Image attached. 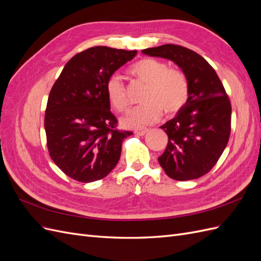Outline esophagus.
I'll return each mask as SVG.
<instances>
[{
    "label": "esophagus",
    "instance_id": "obj_1",
    "mask_svg": "<svg viewBox=\"0 0 261 261\" xmlns=\"http://www.w3.org/2000/svg\"><path fill=\"white\" fill-rule=\"evenodd\" d=\"M148 130H149L148 128H137V129H135V134L138 136H144L148 133Z\"/></svg>",
    "mask_w": 261,
    "mask_h": 261
}]
</instances>
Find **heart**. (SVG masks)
I'll return each mask as SVG.
<instances>
[{
  "instance_id": "heart-1",
  "label": "heart",
  "mask_w": 261,
  "mask_h": 261,
  "mask_svg": "<svg viewBox=\"0 0 261 261\" xmlns=\"http://www.w3.org/2000/svg\"><path fill=\"white\" fill-rule=\"evenodd\" d=\"M129 73L137 81L146 84L141 94V103L134 108L123 118L127 127H141L155 122L162 110L165 114H174L185 106L189 96L188 81L183 72L169 68L167 63L154 59H143L136 62ZM110 105L118 112L128 108L127 90L120 76L112 75L106 85Z\"/></svg>"
}]
</instances>
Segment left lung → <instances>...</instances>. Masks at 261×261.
Returning <instances> with one entry per match:
<instances>
[{
	"mask_svg": "<svg viewBox=\"0 0 261 261\" xmlns=\"http://www.w3.org/2000/svg\"><path fill=\"white\" fill-rule=\"evenodd\" d=\"M173 61L185 74L189 96L175 117L163 124L169 137L158 158L167 175L176 180L199 178L215 167L231 134V102L216 70L201 55L177 44L143 50Z\"/></svg>",
	"mask_w": 261,
	"mask_h": 261,
	"instance_id": "8db88e82",
	"label": "left lung"
}]
</instances>
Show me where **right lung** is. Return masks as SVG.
I'll use <instances>...</instances> for the list:
<instances>
[{"mask_svg":"<svg viewBox=\"0 0 261 261\" xmlns=\"http://www.w3.org/2000/svg\"><path fill=\"white\" fill-rule=\"evenodd\" d=\"M137 51L93 46L70 59L50 91L44 115L51 159L82 183L106 177L120 160L123 140L110 111L106 85Z\"/></svg>","mask_w":261,"mask_h":261,"instance_id":"right-lung-1","label":"right lung"}]
</instances>
